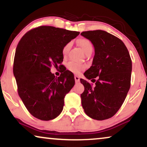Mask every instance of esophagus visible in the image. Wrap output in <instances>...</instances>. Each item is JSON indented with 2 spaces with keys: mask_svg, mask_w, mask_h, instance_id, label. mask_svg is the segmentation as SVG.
Wrapping results in <instances>:
<instances>
[{
  "mask_svg": "<svg viewBox=\"0 0 147 147\" xmlns=\"http://www.w3.org/2000/svg\"><path fill=\"white\" fill-rule=\"evenodd\" d=\"M74 79H75V82L76 83H78V82H80V77L77 75H75L74 76Z\"/></svg>",
  "mask_w": 147,
  "mask_h": 147,
  "instance_id": "34e87169",
  "label": "esophagus"
}]
</instances>
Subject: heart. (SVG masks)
<instances>
[{"mask_svg":"<svg viewBox=\"0 0 147 147\" xmlns=\"http://www.w3.org/2000/svg\"><path fill=\"white\" fill-rule=\"evenodd\" d=\"M78 43L83 50V51L86 54H88L90 52L93 51V45L91 43L90 40L87 39H80L78 41ZM71 47V42H69L67 44L64 45V47L62 49V54L65 57L67 55L68 51H69L70 48ZM67 68L68 70L70 71L73 72V73L78 74L85 68V66L82 64L74 63V62L70 61L67 63Z\"/></svg>","mask_w":147,"mask_h":147,"instance_id":"b5f03b06","label":"heart"}]
</instances>
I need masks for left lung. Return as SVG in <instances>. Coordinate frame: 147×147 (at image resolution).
Returning a JSON list of instances; mask_svg holds the SVG:
<instances>
[{
  "instance_id": "1",
  "label": "left lung",
  "mask_w": 147,
  "mask_h": 147,
  "mask_svg": "<svg viewBox=\"0 0 147 147\" xmlns=\"http://www.w3.org/2000/svg\"><path fill=\"white\" fill-rule=\"evenodd\" d=\"M81 35L91 41L95 52L92 66L84 74L95 86L92 87L86 80H80L84 86L82 107L93 119H108L120 109L130 89V54L121 40L106 31H84Z\"/></svg>"
}]
</instances>
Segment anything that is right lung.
I'll return each mask as SVG.
<instances>
[{"instance_id": "1", "label": "right lung", "mask_w": 147, "mask_h": 147, "mask_svg": "<svg viewBox=\"0 0 147 147\" xmlns=\"http://www.w3.org/2000/svg\"><path fill=\"white\" fill-rule=\"evenodd\" d=\"M79 34L78 31L41 26L27 32L20 40L14 59L13 74L20 98L34 117L50 120L63 110L64 97L75 84L74 74L65 70L55 78L50 71L52 65L58 67L63 61L64 45Z\"/></svg>"}]
</instances>
